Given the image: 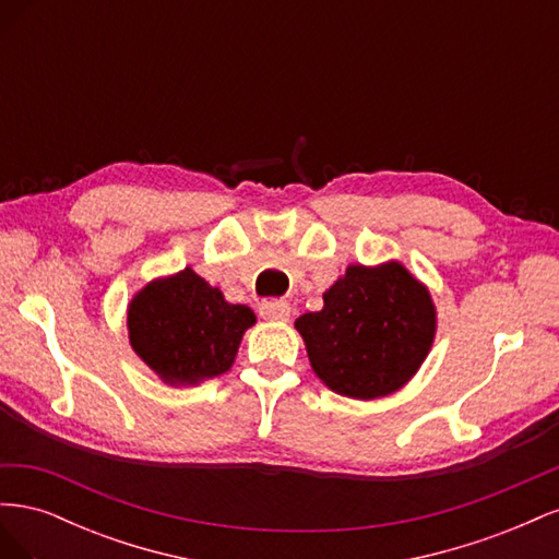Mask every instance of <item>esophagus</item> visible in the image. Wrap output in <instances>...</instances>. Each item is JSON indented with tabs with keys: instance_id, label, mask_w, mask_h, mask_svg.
<instances>
[{
	"instance_id": "34e87169",
	"label": "esophagus",
	"mask_w": 559,
	"mask_h": 559,
	"mask_svg": "<svg viewBox=\"0 0 559 559\" xmlns=\"http://www.w3.org/2000/svg\"><path fill=\"white\" fill-rule=\"evenodd\" d=\"M259 312L263 319H270V321H284L289 319L292 314V306L286 300H263L259 306Z\"/></svg>"
}]
</instances>
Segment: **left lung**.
Listing matches in <instances>:
<instances>
[{
  "mask_svg": "<svg viewBox=\"0 0 559 559\" xmlns=\"http://www.w3.org/2000/svg\"><path fill=\"white\" fill-rule=\"evenodd\" d=\"M314 373L349 399L396 392L425 361L436 310L401 263L349 265L324 294V310L298 317Z\"/></svg>",
  "mask_w": 559,
  "mask_h": 559,
  "instance_id": "1",
  "label": "left lung"
}]
</instances>
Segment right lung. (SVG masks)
Returning a JSON list of instances; mask_svg holds the SVG:
<instances>
[{"instance_id": "right-lung-1", "label": "right lung", "mask_w": 559, "mask_h": 559, "mask_svg": "<svg viewBox=\"0 0 559 559\" xmlns=\"http://www.w3.org/2000/svg\"><path fill=\"white\" fill-rule=\"evenodd\" d=\"M253 321L247 306H230L191 267L144 286L128 310L132 349L173 384L226 373Z\"/></svg>"}]
</instances>
